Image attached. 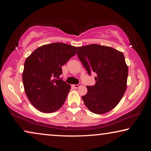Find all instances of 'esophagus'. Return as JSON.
<instances>
[{"label": "esophagus", "mask_w": 151, "mask_h": 151, "mask_svg": "<svg viewBox=\"0 0 151 151\" xmlns=\"http://www.w3.org/2000/svg\"><path fill=\"white\" fill-rule=\"evenodd\" d=\"M81 85H82L81 83H79V84H77V85H73V86L75 88H78L80 87V86H81Z\"/></svg>", "instance_id": "34e87169"}]
</instances>
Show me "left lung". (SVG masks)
<instances>
[{
	"label": "left lung",
	"instance_id": "obj_1",
	"mask_svg": "<svg viewBox=\"0 0 151 151\" xmlns=\"http://www.w3.org/2000/svg\"><path fill=\"white\" fill-rule=\"evenodd\" d=\"M77 56L89 75L96 73V83L87 86L83 96L86 106L104 114L119 104L127 88L128 67L124 55L114 48L96 44L77 47Z\"/></svg>",
	"mask_w": 151,
	"mask_h": 151
}]
</instances>
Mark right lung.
I'll return each instance as SVG.
<instances>
[{"mask_svg":"<svg viewBox=\"0 0 151 151\" xmlns=\"http://www.w3.org/2000/svg\"><path fill=\"white\" fill-rule=\"evenodd\" d=\"M76 52L75 47L55 42L37 48L25 60L22 73L24 91L39 111L50 113L63 106L70 86L60 78L62 66Z\"/></svg>","mask_w":151,"mask_h":151,"instance_id":"add662e5","label":"right lung"}]
</instances>
